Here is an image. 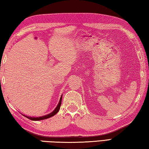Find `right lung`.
I'll list each match as a JSON object with an SVG mask.
<instances>
[{
	"label": "right lung",
	"instance_id": "add662e5",
	"mask_svg": "<svg viewBox=\"0 0 149 149\" xmlns=\"http://www.w3.org/2000/svg\"><path fill=\"white\" fill-rule=\"evenodd\" d=\"M61 99H62V95H61V97H60V102H59L58 104L57 105L56 108H55V109L51 113H50L49 114L46 115V116H41V117H29V116H25L26 117H27L28 119H29L32 120H43V119H48L50 118V117H51L52 116H54V115L56 114L59 111V109L60 108V106H61Z\"/></svg>",
	"mask_w": 149,
	"mask_h": 149
}]
</instances>
